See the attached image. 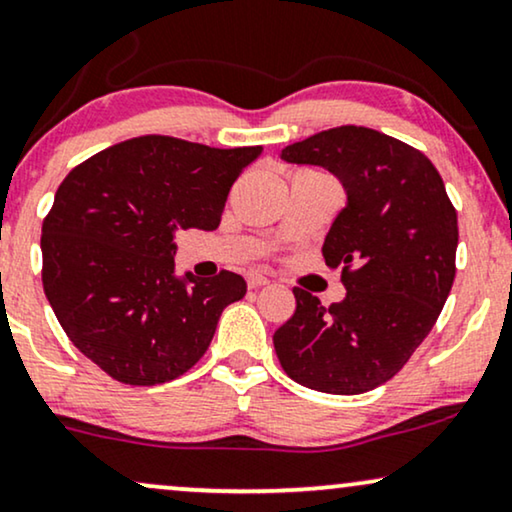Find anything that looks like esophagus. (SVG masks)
Segmentation results:
<instances>
[{
  "mask_svg": "<svg viewBox=\"0 0 512 512\" xmlns=\"http://www.w3.org/2000/svg\"><path fill=\"white\" fill-rule=\"evenodd\" d=\"M267 283H269V278L260 274V271H250V274H248V288H252V290L267 286Z\"/></svg>",
  "mask_w": 512,
  "mask_h": 512,
  "instance_id": "obj_1",
  "label": "esophagus"
}]
</instances>
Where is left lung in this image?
<instances>
[{"label": "left lung", "instance_id": "8db88e82", "mask_svg": "<svg viewBox=\"0 0 512 512\" xmlns=\"http://www.w3.org/2000/svg\"><path fill=\"white\" fill-rule=\"evenodd\" d=\"M281 160L323 167L347 193L321 248L328 267H342L347 295L323 307L295 288L276 357L309 390L368 392L401 371L442 312L456 276V210L435 165L375 129H326Z\"/></svg>", "mask_w": 512, "mask_h": 512}]
</instances>
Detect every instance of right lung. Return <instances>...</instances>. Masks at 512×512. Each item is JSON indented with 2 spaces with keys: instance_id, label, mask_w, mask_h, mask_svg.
I'll return each mask as SVG.
<instances>
[{
  "instance_id": "add662e5",
  "label": "right lung",
  "mask_w": 512,
  "mask_h": 512,
  "mask_svg": "<svg viewBox=\"0 0 512 512\" xmlns=\"http://www.w3.org/2000/svg\"><path fill=\"white\" fill-rule=\"evenodd\" d=\"M262 146L139 137L92 155L58 186L42 224V283L87 359L125 385H160L203 357L243 276H177L179 229L215 231Z\"/></svg>"
}]
</instances>
